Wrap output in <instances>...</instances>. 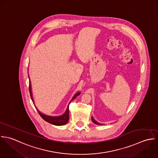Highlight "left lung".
Listing matches in <instances>:
<instances>
[{
  "label": "left lung",
  "instance_id": "1",
  "mask_svg": "<svg viewBox=\"0 0 158 158\" xmlns=\"http://www.w3.org/2000/svg\"><path fill=\"white\" fill-rule=\"evenodd\" d=\"M92 122L96 124V125H102L103 124H102V123H98V122H97L96 120H95V119H94V118L92 116Z\"/></svg>",
  "mask_w": 158,
  "mask_h": 158
}]
</instances>
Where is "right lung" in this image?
<instances>
[{"mask_svg":"<svg viewBox=\"0 0 158 158\" xmlns=\"http://www.w3.org/2000/svg\"><path fill=\"white\" fill-rule=\"evenodd\" d=\"M29 76V75H28ZM29 92H30V94H31V99H32V101H33V103L35 106V104H34V100H33V96H32V89H31V80H30V78L29 77ZM81 93L79 92H77V94H76L75 95H74V96L73 97V98L71 99V100L70 101L67 108H66V110L65 111V112L62 114V115H60V116H56V117H54V116H49V115H47L46 114H44L43 113H41L40 111L38 110V109L36 108V107L35 106V107L36 108L40 115L42 117V118L43 120H44L46 122L52 124V125H56V126H62L64 125L65 124H66L69 120V105L70 104V102L73 100L78 95H80Z\"/></svg>","mask_w":158,"mask_h":158,"instance_id":"obj_1","label":"right lung"}]
</instances>
